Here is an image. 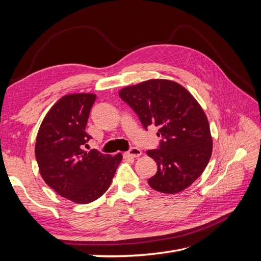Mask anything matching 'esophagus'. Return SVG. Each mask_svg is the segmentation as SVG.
<instances>
[{
	"instance_id": "34e87169",
	"label": "esophagus",
	"mask_w": 261,
	"mask_h": 261,
	"mask_svg": "<svg viewBox=\"0 0 261 261\" xmlns=\"http://www.w3.org/2000/svg\"><path fill=\"white\" fill-rule=\"evenodd\" d=\"M141 150L140 149H138V148H132L130 150H128L127 152H125L124 153V155H125V158H127V159H134V158H138V156H140L141 155Z\"/></svg>"
}]
</instances>
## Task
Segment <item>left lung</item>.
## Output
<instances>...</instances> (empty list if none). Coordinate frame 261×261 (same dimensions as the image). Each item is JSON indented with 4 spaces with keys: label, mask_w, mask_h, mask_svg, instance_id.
Instances as JSON below:
<instances>
[{
    "label": "left lung",
    "mask_w": 261,
    "mask_h": 261,
    "mask_svg": "<svg viewBox=\"0 0 261 261\" xmlns=\"http://www.w3.org/2000/svg\"><path fill=\"white\" fill-rule=\"evenodd\" d=\"M118 94L147 128L154 124L162 140L147 154L158 171L148 179L154 191L176 194L191 186L206 169L212 137L202 108L183 86L168 80H149L124 87Z\"/></svg>",
    "instance_id": "left-lung-1"
}]
</instances>
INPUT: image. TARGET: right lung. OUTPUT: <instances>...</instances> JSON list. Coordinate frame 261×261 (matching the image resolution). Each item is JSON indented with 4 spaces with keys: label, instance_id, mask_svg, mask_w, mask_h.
Returning <instances> with one entry per match:
<instances>
[{
    "label": "right lung",
    "instance_id": "obj_1",
    "mask_svg": "<svg viewBox=\"0 0 261 261\" xmlns=\"http://www.w3.org/2000/svg\"><path fill=\"white\" fill-rule=\"evenodd\" d=\"M94 93L62 97L46 113L38 130L35 154L43 180L55 193L76 203H89L111 185L122 154L86 151L91 137L86 125Z\"/></svg>",
    "mask_w": 261,
    "mask_h": 261
}]
</instances>
